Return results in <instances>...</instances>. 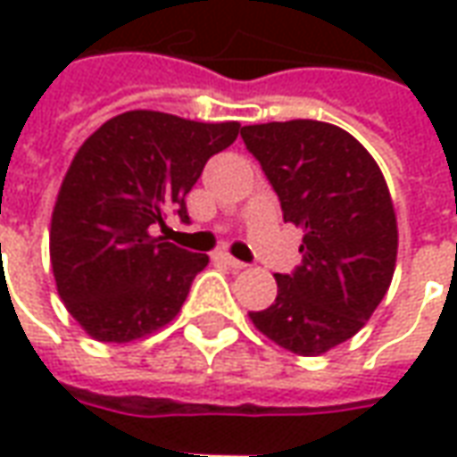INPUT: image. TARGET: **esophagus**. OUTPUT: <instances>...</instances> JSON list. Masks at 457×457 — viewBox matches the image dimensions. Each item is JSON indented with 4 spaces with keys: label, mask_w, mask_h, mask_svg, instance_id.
Returning a JSON list of instances; mask_svg holds the SVG:
<instances>
[{
    "label": "esophagus",
    "mask_w": 457,
    "mask_h": 457,
    "mask_svg": "<svg viewBox=\"0 0 457 457\" xmlns=\"http://www.w3.org/2000/svg\"><path fill=\"white\" fill-rule=\"evenodd\" d=\"M218 257H220V260H222V262H225L228 267H232V270H245V267H247L245 262L235 260V257H232V254H228V252H220Z\"/></svg>",
    "instance_id": "esophagus-1"
}]
</instances>
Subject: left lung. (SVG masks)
<instances>
[{
    "label": "left lung",
    "instance_id": "left-lung-1",
    "mask_svg": "<svg viewBox=\"0 0 457 457\" xmlns=\"http://www.w3.org/2000/svg\"><path fill=\"white\" fill-rule=\"evenodd\" d=\"M242 140L284 222L304 229L302 264L274 274L277 299L250 312L252 324L292 353H327L359 334L394 279L398 225L384 173L351 133L321 120L245 126Z\"/></svg>",
    "mask_w": 457,
    "mask_h": 457
}]
</instances>
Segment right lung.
I'll use <instances>...</instances> for the list:
<instances>
[{
	"mask_svg": "<svg viewBox=\"0 0 457 457\" xmlns=\"http://www.w3.org/2000/svg\"><path fill=\"white\" fill-rule=\"evenodd\" d=\"M237 136V120L126 111L76 151L51 212L49 254L59 296L88 337L129 344L178 317L210 257L153 229L170 210L190 220L185 195Z\"/></svg>",
	"mask_w": 457,
	"mask_h": 457,
	"instance_id": "obj_1",
	"label": "right lung"
}]
</instances>
